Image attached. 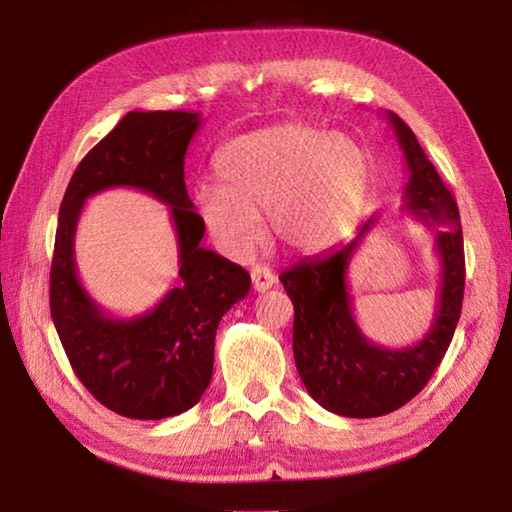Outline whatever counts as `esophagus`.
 Wrapping results in <instances>:
<instances>
[{"label": "esophagus", "instance_id": "34e87169", "mask_svg": "<svg viewBox=\"0 0 512 512\" xmlns=\"http://www.w3.org/2000/svg\"><path fill=\"white\" fill-rule=\"evenodd\" d=\"M250 277H253V289L259 291V293L268 291L275 284V273L271 271V268L262 266V264L253 266V271H250Z\"/></svg>", "mask_w": 512, "mask_h": 512}]
</instances>
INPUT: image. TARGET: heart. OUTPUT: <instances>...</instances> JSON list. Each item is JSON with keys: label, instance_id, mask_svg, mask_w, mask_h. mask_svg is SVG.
Wrapping results in <instances>:
<instances>
[{"label": "heart", "instance_id": "b5f03b06", "mask_svg": "<svg viewBox=\"0 0 512 512\" xmlns=\"http://www.w3.org/2000/svg\"><path fill=\"white\" fill-rule=\"evenodd\" d=\"M221 185L198 192L205 228L241 257L266 212L273 239L293 253H320L357 223L372 183L370 155L352 137L282 124L228 142L216 160Z\"/></svg>", "mask_w": 512, "mask_h": 512}]
</instances>
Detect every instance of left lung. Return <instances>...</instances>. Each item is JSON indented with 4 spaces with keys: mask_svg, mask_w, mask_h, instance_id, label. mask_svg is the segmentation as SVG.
Instances as JSON below:
<instances>
[{
    "mask_svg": "<svg viewBox=\"0 0 512 512\" xmlns=\"http://www.w3.org/2000/svg\"><path fill=\"white\" fill-rule=\"evenodd\" d=\"M386 117L411 173L404 210L436 237L440 287L429 332L409 348L391 350L366 339L354 320L348 266L377 216H370L348 244L300 259L280 275L296 311L293 357L302 384L323 409L343 418H379L411 402L443 361L463 307L465 255L458 205L411 128L395 112Z\"/></svg>",
    "mask_w": 512,
    "mask_h": 512,
    "instance_id": "8db88e82",
    "label": "left lung"
}]
</instances>
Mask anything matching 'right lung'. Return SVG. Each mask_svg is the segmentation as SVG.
<instances>
[{
  "label": "right lung",
  "mask_w": 512,
  "mask_h": 512,
  "mask_svg": "<svg viewBox=\"0 0 512 512\" xmlns=\"http://www.w3.org/2000/svg\"><path fill=\"white\" fill-rule=\"evenodd\" d=\"M198 126V112H128L81 160L60 203L51 318L81 384L124 418H171L201 400L212 379L216 327L250 289L244 268L198 246L205 223L185 187V153ZM115 186L140 188L167 204L179 237V284L133 319L106 315L82 289L73 262L84 201Z\"/></svg>",
  "instance_id": "add662e5"
}]
</instances>
